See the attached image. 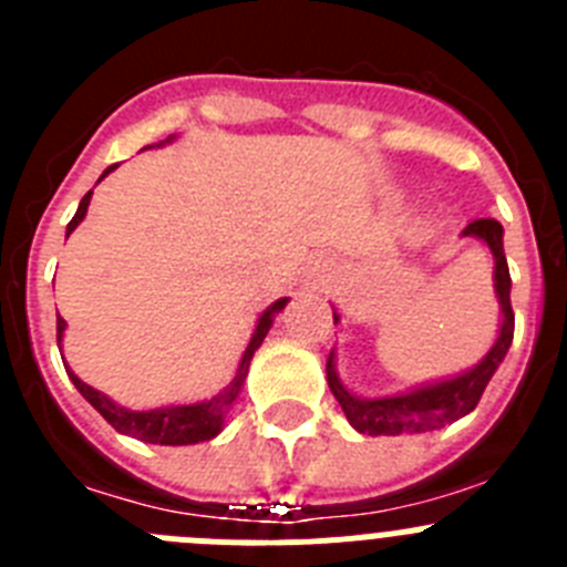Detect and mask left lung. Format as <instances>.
I'll return each instance as SVG.
<instances>
[{"mask_svg": "<svg viewBox=\"0 0 567 567\" xmlns=\"http://www.w3.org/2000/svg\"><path fill=\"white\" fill-rule=\"evenodd\" d=\"M463 238L483 240L491 255H494V292H497L499 300V329L494 346L485 352L480 363H474L465 372L432 380V383L412 385V389L398 394H383V398H360V394L349 392L343 380H340L338 363H334L338 358L332 352L327 360L329 389H332L334 400L343 409L346 420L360 434L398 437V434L432 432V429L457 423L460 417L477 409L485 385H488V380L494 378V372L508 354V346L514 340V309H511V275L503 249V224L494 221V218H477V221H471L463 229ZM338 320L340 315L334 312V323Z\"/></svg>", "mask_w": 567, "mask_h": 567, "instance_id": "8db88e82", "label": "left lung"}]
</instances>
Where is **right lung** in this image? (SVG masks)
Here are the masks:
<instances>
[{"label":"right lung","instance_id":"obj_1","mask_svg":"<svg viewBox=\"0 0 567 567\" xmlns=\"http://www.w3.org/2000/svg\"><path fill=\"white\" fill-rule=\"evenodd\" d=\"M173 138L175 135H169L167 142H173ZM158 144H164V142H158ZM115 167H118V164H113V167L104 169L102 178L104 175L113 173ZM102 178H99V182H102ZM90 195H93V189H90V193L82 198V204H79L76 215H73V221L68 224V235L84 221V215H87V207H90ZM287 303H289V298H280V300H275L272 307H267L264 312H260L258 323H255L252 338H249L247 349H244V354H240V363H238V372H235V378L229 380V385H224L221 392L213 394L209 400H198V403H175V405H162V409H147V412H133V409H124V405H118L115 400H110L104 392H99V389L87 385L84 380H79V374L73 372L70 365H64V369H68V378L73 380V385H76L79 392H82V398L87 400V403L93 405V409H96V412L102 414V417L107 420V423L113 425L118 434H127V437L144 440V443H153V445L204 443V440H213L221 434L224 423H227L229 409L235 405L240 389H244V380H247L249 360H252V354L258 352V346L264 343V338H267L269 329H272L275 315L284 312V307H287ZM64 327H68V323H64V318H59L56 315L59 346H62ZM59 352H62V349H59Z\"/></svg>","mask_w":567,"mask_h":567}]
</instances>
